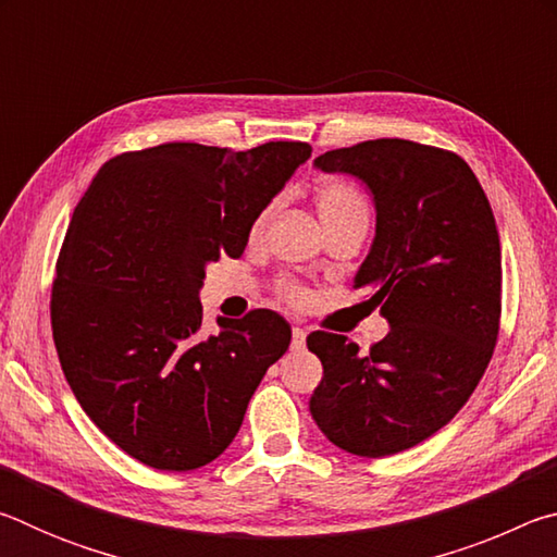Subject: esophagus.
Returning <instances> with one entry per match:
<instances>
[{
	"label": "esophagus",
	"instance_id": "34e87169",
	"mask_svg": "<svg viewBox=\"0 0 557 557\" xmlns=\"http://www.w3.org/2000/svg\"><path fill=\"white\" fill-rule=\"evenodd\" d=\"M307 342V332L301 326H295L292 329V348H301Z\"/></svg>",
	"mask_w": 557,
	"mask_h": 557
}]
</instances>
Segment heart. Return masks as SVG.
I'll return each instance as SVG.
<instances>
[{"label":"heart","mask_w":557,"mask_h":557,"mask_svg":"<svg viewBox=\"0 0 557 557\" xmlns=\"http://www.w3.org/2000/svg\"><path fill=\"white\" fill-rule=\"evenodd\" d=\"M314 203H317L319 219H322L326 231L334 228V225H342V223L369 225V221H371L369 199H366V196L358 191L354 184L344 182V178H322V182L317 184ZM272 211H275V206H268V209L256 219L252 231L260 233L262 228H265V223L270 221ZM277 297L285 299L287 305L299 307L307 301V289L295 280H280Z\"/></svg>","instance_id":"b5f03b06"}]
</instances>
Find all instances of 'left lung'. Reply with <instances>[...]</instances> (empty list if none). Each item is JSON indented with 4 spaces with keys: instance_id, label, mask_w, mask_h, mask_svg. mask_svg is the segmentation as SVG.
Here are the masks:
<instances>
[{
    "instance_id": "left-lung-1",
    "label": "left lung",
    "mask_w": 557,
    "mask_h": 557,
    "mask_svg": "<svg viewBox=\"0 0 557 557\" xmlns=\"http://www.w3.org/2000/svg\"><path fill=\"white\" fill-rule=\"evenodd\" d=\"M371 188L375 238L354 289L391 332L361 354L342 334L312 332L324 366L309 400L329 442L388 457L435 435L465 408L492 361L502 319V243L469 164L410 139H369L314 159Z\"/></svg>"
}]
</instances>
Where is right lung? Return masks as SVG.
Listing matches in <instances>:
<instances>
[{"label":"right lung","mask_w":557,"mask_h":557,"mask_svg":"<svg viewBox=\"0 0 557 557\" xmlns=\"http://www.w3.org/2000/svg\"><path fill=\"white\" fill-rule=\"evenodd\" d=\"M307 143H166L102 164L75 206L51 287L61 369L88 418L143 465L188 471L231 445L292 329L270 309L201 332L206 265L243 256Z\"/></svg>","instance_id":"1"}]
</instances>
